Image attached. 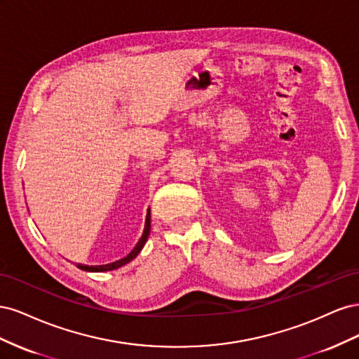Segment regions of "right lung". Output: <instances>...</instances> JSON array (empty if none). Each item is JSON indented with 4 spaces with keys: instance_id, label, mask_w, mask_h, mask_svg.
Listing matches in <instances>:
<instances>
[{
    "instance_id": "add662e5",
    "label": "right lung",
    "mask_w": 359,
    "mask_h": 359,
    "mask_svg": "<svg viewBox=\"0 0 359 359\" xmlns=\"http://www.w3.org/2000/svg\"><path fill=\"white\" fill-rule=\"evenodd\" d=\"M149 231H151V212H149V210H148L144 233H142V236H140V240L137 241L136 247H135V248L132 250V252H130L124 259H119V260H116V262L107 264V265H97V266H88V265H81V264H79L78 268H81V269H83V271H90V273H103V271H112V269H116V268H119V266H123V265L128 264L130 260H133V259L139 255L140 250L144 248V245H145V243H147V240H148Z\"/></svg>"
}]
</instances>
